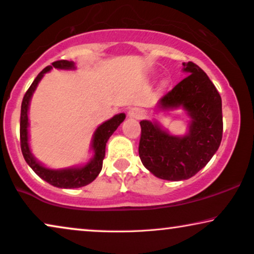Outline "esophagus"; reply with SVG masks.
I'll return each instance as SVG.
<instances>
[{
	"mask_svg": "<svg viewBox=\"0 0 254 254\" xmlns=\"http://www.w3.org/2000/svg\"><path fill=\"white\" fill-rule=\"evenodd\" d=\"M142 115H143V111L139 107H131L129 108V111H128V117L134 118V119H140Z\"/></svg>",
	"mask_w": 254,
	"mask_h": 254,
	"instance_id": "34e87169",
	"label": "esophagus"
}]
</instances>
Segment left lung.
Here are the masks:
<instances>
[{"mask_svg": "<svg viewBox=\"0 0 254 254\" xmlns=\"http://www.w3.org/2000/svg\"><path fill=\"white\" fill-rule=\"evenodd\" d=\"M188 75L159 101L162 110L182 107L191 118L186 136H173L156 123L140 121L141 162L156 177L188 180L206 166L223 136L222 98L205 72L195 63H183Z\"/></svg>", "mask_w": 254, "mask_h": 254, "instance_id": "left-lung-1", "label": "left lung"}]
</instances>
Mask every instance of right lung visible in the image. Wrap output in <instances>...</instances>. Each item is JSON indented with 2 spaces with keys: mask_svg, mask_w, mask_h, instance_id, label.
I'll use <instances>...</instances> for the list:
<instances>
[{
  "mask_svg": "<svg viewBox=\"0 0 254 254\" xmlns=\"http://www.w3.org/2000/svg\"><path fill=\"white\" fill-rule=\"evenodd\" d=\"M52 67L56 68H65V70H71L74 68V63L68 61H57L52 63V65H49L45 68L39 72L35 80L32 81L31 86L28 88L25 92L24 97L22 100L21 106V121H19V139H21V149L22 154L24 156L26 163L30 166L32 170L35 171L37 175L50 183L51 186L57 188H65V189H71V188H80L90 184L92 181L95 180V177L99 175L103 168V161L105 157V148L106 143L112 134L114 133L115 129L119 127V125L123 123L126 118L124 113L114 115L106 123L100 125L95 130L93 135V140H92V149L94 150V156L86 166L81 168H68V169H61V170H52L48 168L43 167L39 164L34 156H32L30 148L28 143V110L29 103L32 97L36 87L39 83V80L43 78L44 73H47L51 70Z\"/></svg>",
  "mask_w": 254,
  "mask_h": 254,
  "instance_id": "right-lung-1",
  "label": "right lung"
}]
</instances>
